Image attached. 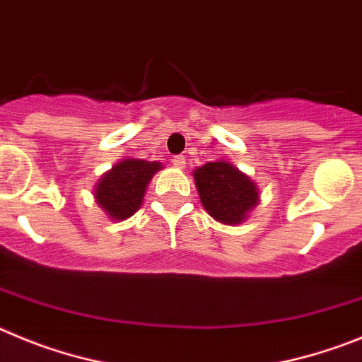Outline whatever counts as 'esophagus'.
<instances>
[{"label": "esophagus", "instance_id": "obj_1", "mask_svg": "<svg viewBox=\"0 0 362 362\" xmlns=\"http://www.w3.org/2000/svg\"><path fill=\"white\" fill-rule=\"evenodd\" d=\"M173 165H177V168H184L185 165V158L182 157V155H178V157H173Z\"/></svg>", "mask_w": 362, "mask_h": 362}]
</instances>
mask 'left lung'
<instances>
[{
	"label": "left lung",
	"instance_id": "obj_1",
	"mask_svg": "<svg viewBox=\"0 0 362 362\" xmlns=\"http://www.w3.org/2000/svg\"><path fill=\"white\" fill-rule=\"evenodd\" d=\"M204 209L223 226H240L259 204L256 182L230 162H207L193 171Z\"/></svg>",
	"mask_w": 362,
	"mask_h": 362
}]
</instances>
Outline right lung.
Masks as SVG:
<instances>
[{
	"instance_id": "add662e5",
	"label": "right lung",
	"mask_w": 362,
	"mask_h": 362,
	"mask_svg": "<svg viewBox=\"0 0 362 362\" xmlns=\"http://www.w3.org/2000/svg\"><path fill=\"white\" fill-rule=\"evenodd\" d=\"M164 169L162 162L122 158L93 185L97 205L113 221H122L141 209L153 175Z\"/></svg>"
}]
</instances>
